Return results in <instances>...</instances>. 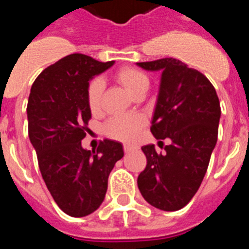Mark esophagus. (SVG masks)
I'll list each match as a JSON object with an SVG mask.
<instances>
[{"label": "esophagus", "instance_id": "34e87169", "mask_svg": "<svg viewBox=\"0 0 249 249\" xmlns=\"http://www.w3.org/2000/svg\"><path fill=\"white\" fill-rule=\"evenodd\" d=\"M123 149H124V152H126V153H128V152L135 151L136 147H133V146H128V144H124V146H123Z\"/></svg>", "mask_w": 249, "mask_h": 249}]
</instances>
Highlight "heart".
<instances>
[{"instance_id": "1", "label": "heart", "mask_w": 249, "mask_h": 249, "mask_svg": "<svg viewBox=\"0 0 249 249\" xmlns=\"http://www.w3.org/2000/svg\"><path fill=\"white\" fill-rule=\"evenodd\" d=\"M114 78L135 97L142 92H146L149 86L148 76L135 67H122L114 73ZM103 89L105 83L101 78H94L89 82L87 89V103L93 113L101 111ZM143 124L144 118L141 114H123L109 118L105 124V131L109 137L129 143L138 137Z\"/></svg>"}]
</instances>
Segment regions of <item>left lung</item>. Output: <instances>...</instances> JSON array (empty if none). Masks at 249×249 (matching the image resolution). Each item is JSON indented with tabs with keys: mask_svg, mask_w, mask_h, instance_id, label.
I'll return each instance as SVG.
<instances>
[{
	"mask_svg": "<svg viewBox=\"0 0 249 249\" xmlns=\"http://www.w3.org/2000/svg\"><path fill=\"white\" fill-rule=\"evenodd\" d=\"M137 66L160 72L151 132L160 142L171 140L164 153H157L155 144L142 147L147 166L138 176V188L151 206L178 211L198 191L217 143L218 96L203 73L179 59L160 58Z\"/></svg>",
	"mask_w": 249,
	"mask_h": 249,
	"instance_id": "8db88e82",
	"label": "left lung"
}]
</instances>
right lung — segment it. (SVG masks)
<instances>
[{
  "label": "right lung",
  "instance_id": "add662e5",
  "mask_svg": "<svg viewBox=\"0 0 249 249\" xmlns=\"http://www.w3.org/2000/svg\"><path fill=\"white\" fill-rule=\"evenodd\" d=\"M113 63L68 54L43 70L31 87L28 137L51 196L71 217L91 214L102 204L109 173L123 157L116 141L103 140L92 152L81 144L91 118L89 81Z\"/></svg>",
  "mask_w": 249,
  "mask_h": 249
}]
</instances>
